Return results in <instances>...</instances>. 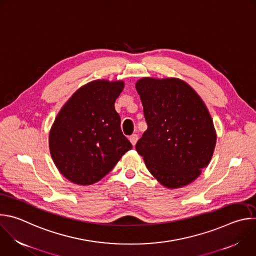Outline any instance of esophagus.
Listing matches in <instances>:
<instances>
[{
  "label": "esophagus",
  "mask_w": 256,
  "mask_h": 256,
  "mask_svg": "<svg viewBox=\"0 0 256 256\" xmlns=\"http://www.w3.org/2000/svg\"><path fill=\"white\" fill-rule=\"evenodd\" d=\"M138 138V136L136 134H132V136H130V142H132V146H134V144H136Z\"/></svg>",
  "instance_id": "obj_1"
}]
</instances>
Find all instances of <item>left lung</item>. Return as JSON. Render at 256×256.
Instances as JSON below:
<instances>
[{
    "mask_svg": "<svg viewBox=\"0 0 256 256\" xmlns=\"http://www.w3.org/2000/svg\"><path fill=\"white\" fill-rule=\"evenodd\" d=\"M148 128L136 144L151 174L168 188L186 186L212 159L216 132L198 93L175 78L136 84Z\"/></svg>",
    "mask_w": 256,
    "mask_h": 256,
    "instance_id": "left-lung-1",
    "label": "left lung"
}]
</instances>
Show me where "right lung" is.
<instances>
[{
    "instance_id": "1",
    "label": "right lung",
    "mask_w": 256,
    "mask_h": 256,
    "mask_svg": "<svg viewBox=\"0 0 256 256\" xmlns=\"http://www.w3.org/2000/svg\"><path fill=\"white\" fill-rule=\"evenodd\" d=\"M124 87L122 81L90 82L58 112L50 132V155L60 172L74 184H95L132 148L114 108Z\"/></svg>"
}]
</instances>
